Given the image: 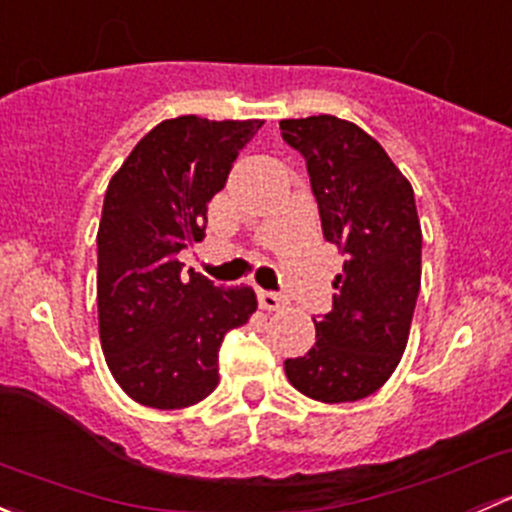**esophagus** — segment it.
I'll use <instances>...</instances> for the list:
<instances>
[{"instance_id":"esophagus-1","label":"esophagus","mask_w":512,"mask_h":512,"mask_svg":"<svg viewBox=\"0 0 512 512\" xmlns=\"http://www.w3.org/2000/svg\"><path fill=\"white\" fill-rule=\"evenodd\" d=\"M257 302H260V307L267 309V312H275V309L285 307V297L277 292H267V289H260V292H257Z\"/></svg>"}]
</instances>
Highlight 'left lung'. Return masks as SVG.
Segmentation results:
<instances>
[{"label":"left lung","instance_id":"obj_1","mask_svg":"<svg viewBox=\"0 0 512 512\" xmlns=\"http://www.w3.org/2000/svg\"><path fill=\"white\" fill-rule=\"evenodd\" d=\"M280 128L307 163L324 240L344 252L332 312L314 319V347L285 361L287 379L324 404L366 399L394 374L409 342L421 289L414 188L354 123L309 116Z\"/></svg>","mask_w":512,"mask_h":512}]
</instances>
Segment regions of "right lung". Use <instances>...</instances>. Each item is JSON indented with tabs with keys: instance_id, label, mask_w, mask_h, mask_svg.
<instances>
[{
	"instance_id": "add662e5",
	"label": "right lung",
	"mask_w": 512,
	"mask_h": 512,
	"mask_svg": "<svg viewBox=\"0 0 512 512\" xmlns=\"http://www.w3.org/2000/svg\"><path fill=\"white\" fill-rule=\"evenodd\" d=\"M262 121L180 116L138 141L111 178L98 225V329L113 379L133 401L185 409L218 386L225 334L257 309L250 287L183 272L208 203Z\"/></svg>"
}]
</instances>
